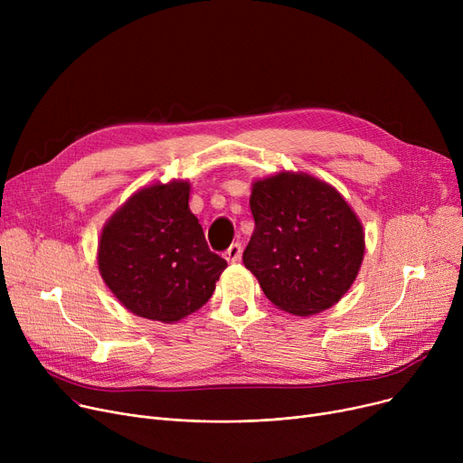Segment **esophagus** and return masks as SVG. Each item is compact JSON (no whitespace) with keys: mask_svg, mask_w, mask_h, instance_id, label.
<instances>
[{"mask_svg":"<svg viewBox=\"0 0 463 463\" xmlns=\"http://www.w3.org/2000/svg\"><path fill=\"white\" fill-rule=\"evenodd\" d=\"M225 259L229 262H238L241 259V246L240 244H232L227 251H225Z\"/></svg>","mask_w":463,"mask_h":463,"instance_id":"1","label":"esophagus"}]
</instances>
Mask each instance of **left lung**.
<instances>
[{
	"instance_id": "left-lung-1",
	"label": "left lung",
	"mask_w": 463,
	"mask_h": 463,
	"mask_svg": "<svg viewBox=\"0 0 463 463\" xmlns=\"http://www.w3.org/2000/svg\"><path fill=\"white\" fill-rule=\"evenodd\" d=\"M250 208L255 231L241 259L266 298L297 317L344 298L366 241L342 193L307 173L283 170L253 180Z\"/></svg>"
}]
</instances>
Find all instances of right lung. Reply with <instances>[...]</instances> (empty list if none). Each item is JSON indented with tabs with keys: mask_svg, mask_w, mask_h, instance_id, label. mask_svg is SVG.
<instances>
[{
	"mask_svg": "<svg viewBox=\"0 0 463 463\" xmlns=\"http://www.w3.org/2000/svg\"><path fill=\"white\" fill-rule=\"evenodd\" d=\"M189 194V180L144 185L101 231L99 274L138 317L165 325L185 319L210 300L227 269L225 259L208 250Z\"/></svg>",
	"mask_w": 463,
	"mask_h": 463,
	"instance_id": "obj_1",
	"label": "right lung"
}]
</instances>
